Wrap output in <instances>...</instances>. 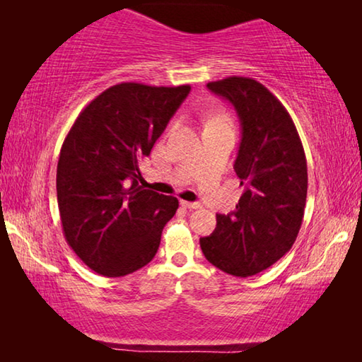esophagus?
<instances>
[{
	"label": "esophagus",
	"mask_w": 362,
	"mask_h": 362,
	"mask_svg": "<svg viewBox=\"0 0 362 362\" xmlns=\"http://www.w3.org/2000/svg\"><path fill=\"white\" fill-rule=\"evenodd\" d=\"M182 207H185V209H199L201 204L199 203H189V201H180Z\"/></svg>",
	"instance_id": "1"
}]
</instances>
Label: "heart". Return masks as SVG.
I'll return each instance as SVG.
<instances>
[{
  "instance_id": "obj_1",
  "label": "heart",
  "mask_w": 362,
  "mask_h": 362,
  "mask_svg": "<svg viewBox=\"0 0 362 362\" xmlns=\"http://www.w3.org/2000/svg\"><path fill=\"white\" fill-rule=\"evenodd\" d=\"M216 121H220V122H230V121H228V116L223 115V113H222V115H217L216 118H214V119L209 121V122H216Z\"/></svg>"
}]
</instances>
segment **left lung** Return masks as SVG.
I'll return each mask as SVG.
<instances>
[{
  "label": "left lung",
  "mask_w": 362,
  "mask_h": 362,
  "mask_svg": "<svg viewBox=\"0 0 362 362\" xmlns=\"http://www.w3.org/2000/svg\"><path fill=\"white\" fill-rule=\"evenodd\" d=\"M207 88L240 116L235 170L244 192L236 211L217 214L216 230L199 244L214 267L247 278L276 263L297 240L308 189L306 158L289 112L262 83L230 76Z\"/></svg>",
  "instance_id": "obj_1"
}]
</instances>
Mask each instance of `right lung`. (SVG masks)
Wrapping results in <instances>:
<instances>
[{"mask_svg":"<svg viewBox=\"0 0 362 362\" xmlns=\"http://www.w3.org/2000/svg\"><path fill=\"white\" fill-rule=\"evenodd\" d=\"M189 89L115 84L84 107L66 134L57 163L64 236L102 276H126L150 263L179 209L174 196L139 187V163Z\"/></svg>","mask_w":362,"mask_h":362,"instance_id":"right-lung-1","label":"right lung"}]
</instances>
